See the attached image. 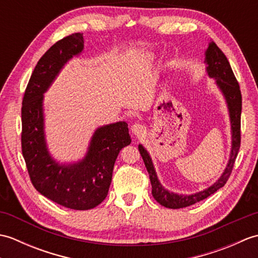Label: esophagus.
<instances>
[{
  "instance_id": "1",
  "label": "esophagus",
  "mask_w": 258,
  "mask_h": 258,
  "mask_svg": "<svg viewBox=\"0 0 258 258\" xmlns=\"http://www.w3.org/2000/svg\"><path fill=\"white\" fill-rule=\"evenodd\" d=\"M132 132H133L135 135L141 136L142 134L144 133V126L139 124V123H138V124H134V125L132 126Z\"/></svg>"
}]
</instances>
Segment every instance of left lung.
Instances as JSON below:
<instances>
[{
    "label": "left lung",
    "instance_id": "8db88e82",
    "mask_svg": "<svg viewBox=\"0 0 258 258\" xmlns=\"http://www.w3.org/2000/svg\"><path fill=\"white\" fill-rule=\"evenodd\" d=\"M205 61L207 63V73L211 78L216 79L218 86L221 87L222 92L226 97V101L229 108V115H231V123H232V132H233V147L231 160H229L225 172L223 173L222 177L217 180L211 187L207 189L200 191L193 195H177L174 193H169L162 185L160 184L156 176L154 166L151 157L144 147L140 145L139 151L141 156L143 158L144 164L146 166L147 172L150 174V179L152 184V194L154 199L160 203L161 205L168 208H183L195 204L197 202L207 199L208 196L215 193L216 190L223 187L226 184L229 176H231L235 160H236L239 147H240V114H242V93H240L239 84L235 78L233 70L231 68L227 57L223 51L218 47L215 42H211L205 53Z\"/></svg>",
    "mask_w": 258,
    "mask_h": 258
}]
</instances>
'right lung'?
Instances as JSON below:
<instances>
[{
	"mask_svg": "<svg viewBox=\"0 0 258 258\" xmlns=\"http://www.w3.org/2000/svg\"><path fill=\"white\" fill-rule=\"evenodd\" d=\"M83 46V34L73 33L48 48L27 83L21 112L22 154L33 186L48 200L76 211L91 210L105 200L118 153L131 144L127 124L118 122L96 131L89 153L79 164L62 166L48 155L43 132V93Z\"/></svg>",
	"mask_w": 258,
	"mask_h": 258,
	"instance_id": "1",
	"label": "right lung"
}]
</instances>
